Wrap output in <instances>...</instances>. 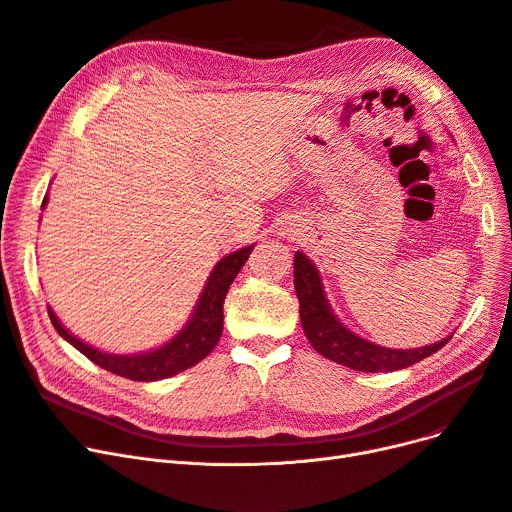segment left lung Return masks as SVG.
Wrapping results in <instances>:
<instances>
[{"mask_svg":"<svg viewBox=\"0 0 512 512\" xmlns=\"http://www.w3.org/2000/svg\"><path fill=\"white\" fill-rule=\"evenodd\" d=\"M293 261V280L295 293L299 299L301 327H304V333L312 348L337 365L365 373L399 371L409 365L420 363L422 358L441 350L453 337V333H449L441 342L409 350L386 348L369 342V339L350 331L342 320L337 318V314L331 308V301L323 285V276H320L316 263L304 251H295Z\"/></svg>","mask_w":512,"mask_h":512,"instance_id":"8db88e82","label":"left lung"}]
</instances>
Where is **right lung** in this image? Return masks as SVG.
<instances>
[{"instance_id":"obj_1","label":"right lung","mask_w":512,"mask_h":512,"mask_svg":"<svg viewBox=\"0 0 512 512\" xmlns=\"http://www.w3.org/2000/svg\"><path fill=\"white\" fill-rule=\"evenodd\" d=\"M48 204V196L42 202V211ZM255 244L242 246V249L221 257L211 274H208L204 289L196 301V306L189 314L187 323L158 348H149L143 352L132 354H116L101 348L86 344L84 339L73 335L48 306V316L52 325L65 342H69L75 350H80L94 365H99L105 371L116 373L132 382H158L173 377L189 367L198 365L204 356L213 352L219 337L223 333V301L227 289L242 270L249 259Z\"/></svg>"}]
</instances>
